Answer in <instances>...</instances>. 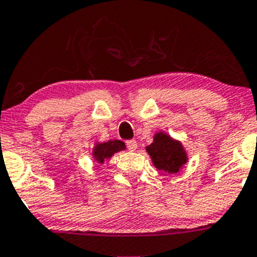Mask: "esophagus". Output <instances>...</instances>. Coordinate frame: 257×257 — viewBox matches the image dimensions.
<instances>
[{"instance_id": "1", "label": "esophagus", "mask_w": 257, "mask_h": 257, "mask_svg": "<svg viewBox=\"0 0 257 257\" xmlns=\"http://www.w3.org/2000/svg\"><path fill=\"white\" fill-rule=\"evenodd\" d=\"M126 148H128L131 152H136L137 148H138L137 141H134V139H132V141H126Z\"/></svg>"}]
</instances>
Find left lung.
Listing matches in <instances>:
<instances>
[{
  "mask_svg": "<svg viewBox=\"0 0 257 257\" xmlns=\"http://www.w3.org/2000/svg\"><path fill=\"white\" fill-rule=\"evenodd\" d=\"M145 149L152 158L154 167L160 172L177 174L188 163V154L183 144L164 132L155 134L153 143Z\"/></svg>",
  "mask_w": 257,
  "mask_h": 257,
  "instance_id": "8db88e82",
  "label": "left lung"
}]
</instances>
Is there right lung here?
Returning <instances> with one entry per match:
<instances>
[{"label": "right lung", "mask_w": 257, "mask_h": 257, "mask_svg": "<svg viewBox=\"0 0 257 257\" xmlns=\"http://www.w3.org/2000/svg\"><path fill=\"white\" fill-rule=\"evenodd\" d=\"M125 149V144L121 141H108L105 143H95L92 157L97 164L102 165L107 159L112 158L115 153Z\"/></svg>", "instance_id": "right-lung-1"}]
</instances>
